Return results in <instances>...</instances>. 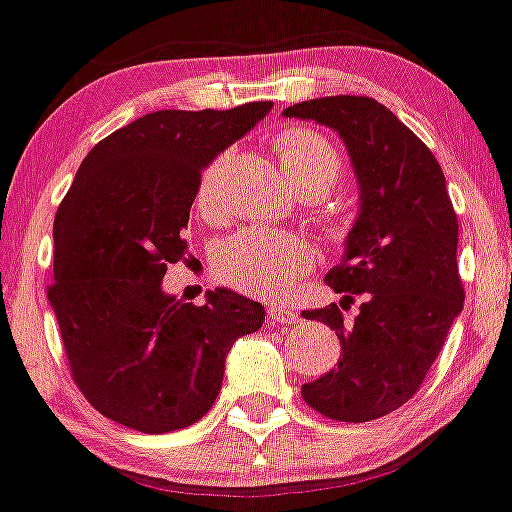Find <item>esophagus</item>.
<instances>
[{"instance_id": "obj_1", "label": "esophagus", "mask_w": 512, "mask_h": 512, "mask_svg": "<svg viewBox=\"0 0 512 512\" xmlns=\"http://www.w3.org/2000/svg\"><path fill=\"white\" fill-rule=\"evenodd\" d=\"M266 314H269L274 324H299V314L284 304H269L266 306Z\"/></svg>"}]
</instances>
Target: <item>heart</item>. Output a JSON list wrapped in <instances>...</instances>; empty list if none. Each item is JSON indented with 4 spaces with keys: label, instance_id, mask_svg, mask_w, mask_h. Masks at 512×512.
Masks as SVG:
<instances>
[{
    "label": "heart",
    "instance_id": "obj_1",
    "mask_svg": "<svg viewBox=\"0 0 512 512\" xmlns=\"http://www.w3.org/2000/svg\"><path fill=\"white\" fill-rule=\"evenodd\" d=\"M276 155L284 173L299 191H319L324 196L342 175V158L337 148L311 128H286L276 135ZM221 165L216 158L201 175L196 191V208L208 221L226 216L221 198ZM352 231L349 218H337L329 226L334 241H347ZM316 264V248L301 233L246 228L228 238L216 256L221 279L236 289L261 299H279L296 286V281Z\"/></svg>",
    "mask_w": 512,
    "mask_h": 512
}]
</instances>
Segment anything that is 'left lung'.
Masks as SVG:
<instances>
[{"mask_svg": "<svg viewBox=\"0 0 512 512\" xmlns=\"http://www.w3.org/2000/svg\"><path fill=\"white\" fill-rule=\"evenodd\" d=\"M284 115L332 128L359 186L344 256L326 274L342 301L304 311V319L337 332L342 357L301 394L329 420H377L420 389L465 301L445 173L430 148L372 97H319ZM354 295L363 304L349 325L341 309Z\"/></svg>", "mask_w": 512, "mask_h": 512, "instance_id": "8db88e82", "label": "left lung"}]
</instances>
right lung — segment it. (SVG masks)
<instances>
[{
	"instance_id": "add662e5",
	"label": "right lung",
	"mask_w": 512,
	"mask_h": 512,
	"mask_svg": "<svg viewBox=\"0 0 512 512\" xmlns=\"http://www.w3.org/2000/svg\"><path fill=\"white\" fill-rule=\"evenodd\" d=\"M269 110L143 115L87 153L60 203L47 296L77 387L118 425L160 435L201 420L233 342L264 324L259 301L218 286L193 306L163 276L186 259L201 173Z\"/></svg>"
}]
</instances>
